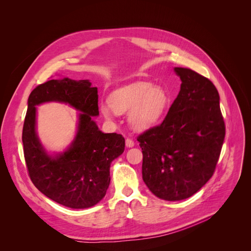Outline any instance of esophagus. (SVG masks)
<instances>
[{
	"label": "esophagus",
	"instance_id": "obj_1",
	"mask_svg": "<svg viewBox=\"0 0 251 251\" xmlns=\"http://www.w3.org/2000/svg\"><path fill=\"white\" fill-rule=\"evenodd\" d=\"M134 140L133 139H131V138H126V146L127 147V148H132V147H134Z\"/></svg>",
	"mask_w": 251,
	"mask_h": 251
}]
</instances>
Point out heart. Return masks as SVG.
<instances>
[{
  "mask_svg": "<svg viewBox=\"0 0 251 251\" xmlns=\"http://www.w3.org/2000/svg\"><path fill=\"white\" fill-rule=\"evenodd\" d=\"M109 104L101 103L100 112L105 118L114 113L128 112V121L136 130H147L157 124L169 107L170 97L165 91L146 81L120 87L110 94Z\"/></svg>",
  "mask_w": 251,
  "mask_h": 251,
  "instance_id": "b5f03b06",
  "label": "heart"
}]
</instances>
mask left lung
Returning <instances> with one entry per match:
<instances>
[{
    "label": "left lung",
    "mask_w": 251,
    "mask_h": 251,
    "mask_svg": "<svg viewBox=\"0 0 251 251\" xmlns=\"http://www.w3.org/2000/svg\"><path fill=\"white\" fill-rule=\"evenodd\" d=\"M180 92L161 125L140 134L142 179L158 198L183 200L215 173L225 137L218 90L188 68H175Z\"/></svg>",
    "instance_id": "1"
}]
</instances>
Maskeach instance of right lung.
<instances>
[{
    "label": "right lung",
    "instance_id": "1",
    "mask_svg": "<svg viewBox=\"0 0 251 251\" xmlns=\"http://www.w3.org/2000/svg\"><path fill=\"white\" fill-rule=\"evenodd\" d=\"M98 91L87 79H50L33 89L23 126L28 175L41 193L64 206L88 208L100 202L110 185V165L125 151V138L98 130ZM47 101L69 103L80 113L77 136L62 154L46 153L35 132V105Z\"/></svg>",
    "mask_w": 251,
    "mask_h": 251
}]
</instances>
